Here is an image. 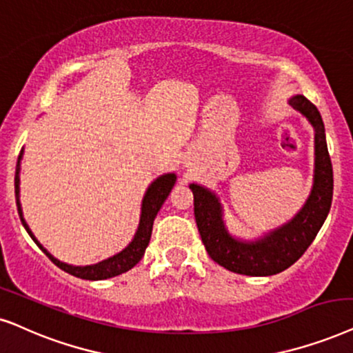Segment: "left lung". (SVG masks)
I'll list each match as a JSON object with an SVG mask.
<instances>
[{
    "instance_id": "8db88e82",
    "label": "left lung",
    "mask_w": 353,
    "mask_h": 353,
    "mask_svg": "<svg viewBox=\"0 0 353 353\" xmlns=\"http://www.w3.org/2000/svg\"><path fill=\"white\" fill-rule=\"evenodd\" d=\"M288 103L303 113L314 128V185L305 208L292 222L269 233L254 243H243L228 235L222 222L221 204L203 186L191 185L194 196V217L201 240L210 258L228 271L243 276H272L296 263L316 238L332 203V163L327 152L323 118L318 108L303 95Z\"/></svg>"
}]
</instances>
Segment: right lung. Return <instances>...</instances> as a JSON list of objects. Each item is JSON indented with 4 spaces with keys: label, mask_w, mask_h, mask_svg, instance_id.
I'll use <instances>...</instances> for the list:
<instances>
[{
    "label": "right lung",
    "mask_w": 353,
    "mask_h": 353,
    "mask_svg": "<svg viewBox=\"0 0 353 353\" xmlns=\"http://www.w3.org/2000/svg\"><path fill=\"white\" fill-rule=\"evenodd\" d=\"M22 157V150L19 154V160ZM176 176L170 173V175H162L157 178L152 185L149 186L148 193L144 196L143 201V214H141V222H139V228H137L134 240L131 241L130 246L126 250H123L120 254L113 256L107 261H102V263L94 264V266H70V264L61 263V261L54 259L52 254L47 253V250L43 248L39 241L35 240V236L32 235V232L27 227V223L22 217V209H21V203H19V162L16 165V176H14V188H16V204H17V212H19L21 222L22 225L26 227V230L29 235L32 236V240L35 241L37 245L42 248L45 254L48 256L50 259L53 261L54 264L63 271L71 274V276L79 277V279H85V281H102V279H108V277H115L120 276V274L130 271L131 268H134L137 263H139L141 258L144 256V251L148 248L149 240H150V233H152V225H154V219L157 216V212L162 208V204L165 203V199L170 194L173 185H175Z\"/></svg>",
    "instance_id": "right-lung-1"
}]
</instances>
